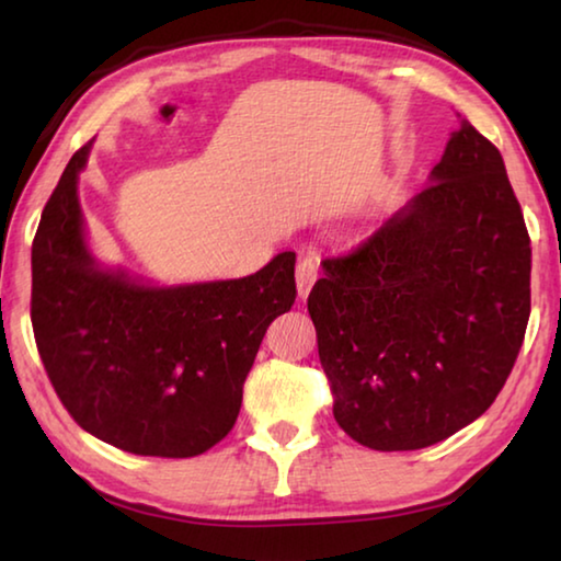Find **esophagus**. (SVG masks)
Returning a JSON list of instances; mask_svg holds the SVG:
<instances>
[{
	"mask_svg": "<svg viewBox=\"0 0 561 561\" xmlns=\"http://www.w3.org/2000/svg\"><path fill=\"white\" fill-rule=\"evenodd\" d=\"M317 277H319V257L317 254H304V257L297 262V289L301 299L309 297Z\"/></svg>",
	"mask_w": 561,
	"mask_h": 561,
	"instance_id": "1",
	"label": "esophagus"
}]
</instances>
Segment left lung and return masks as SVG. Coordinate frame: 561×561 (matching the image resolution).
Instances as JSON below:
<instances>
[{"instance_id":"obj_1","label":"left lung","mask_w":561,"mask_h":561,"mask_svg":"<svg viewBox=\"0 0 561 561\" xmlns=\"http://www.w3.org/2000/svg\"><path fill=\"white\" fill-rule=\"evenodd\" d=\"M321 264L307 307L346 435L417 450L488 411L525 341L531 250L482 133L462 121L431 185Z\"/></svg>"}]
</instances>
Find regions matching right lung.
I'll list each match as a JSON object with an SVG mask.
<instances>
[{"label":"right lung","mask_w":561,"mask_h":561,"mask_svg":"<svg viewBox=\"0 0 561 561\" xmlns=\"http://www.w3.org/2000/svg\"><path fill=\"white\" fill-rule=\"evenodd\" d=\"M89 150L69 160L32 244L36 348L83 431L133 455L193 458L232 431L264 331L297 299V254L180 287L101 267L76 193Z\"/></svg>","instance_id":"obj_1"}]
</instances>
